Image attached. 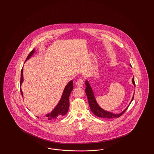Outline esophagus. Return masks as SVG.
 <instances>
[{"label":"esophagus","mask_w":154,"mask_h":154,"mask_svg":"<svg viewBox=\"0 0 154 154\" xmlns=\"http://www.w3.org/2000/svg\"><path fill=\"white\" fill-rule=\"evenodd\" d=\"M84 85V81L82 79H79V80L77 81L76 82V85L79 87H81Z\"/></svg>","instance_id":"34e87169"}]
</instances>
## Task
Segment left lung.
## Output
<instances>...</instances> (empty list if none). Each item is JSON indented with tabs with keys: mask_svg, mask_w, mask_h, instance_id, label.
<instances>
[{
	"mask_svg": "<svg viewBox=\"0 0 154 154\" xmlns=\"http://www.w3.org/2000/svg\"><path fill=\"white\" fill-rule=\"evenodd\" d=\"M130 66H131V67H132L131 64H130ZM132 83H133V84L134 85V86L135 87L134 77L132 79ZM85 85H86L85 92H86V94L87 96L90 109L91 110V111L93 112V114L94 115H95L96 116L98 117L102 118H108V119L119 117L120 116H121L126 111V110L128 109V107L129 106L130 104L133 101V98H134V94H133L132 100L129 103V104L128 105V106L123 111H122L119 114H114V113H112V112H109V111L103 110L99 106V105L97 104V103L96 102V100L95 97V95H94L92 88H91V86L90 84L89 83L88 81L87 80L85 81Z\"/></svg>",
	"mask_w": 154,
	"mask_h": 154,
	"instance_id": "8db88e82",
	"label": "left lung"
}]
</instances>
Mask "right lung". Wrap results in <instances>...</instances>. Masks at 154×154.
Returning <instances> with one entry per match:
<instances>
[{"label": "right lung", "instance_id": "obj_1", "mask_svg": "<svg viewBox=\"0 0 154 154\" xmlns=\"http://www.w3.org/2000/svg\"><path fill=\"white\" fill-rule=\"evenodd\" d=\"M35 52V49H33L30 52L28 57L26 59L25 62L27 60L29 59L34 54ZM23 81V67H22L21 73V80H20V91H21L22 97L23 95V92L21 89V84ZM73 81L71 80L68 82V84L65 87L63 94L62 95L60 99L58 104L56 106V107L54 109V110H52L50 113H48L45 115L46 117L48 118V120H55L59 118L62 117L63 116L66 115L69 107V96L73 90Z\"/></svg>", "mask_w": 154, "mask_h": 154}]
</instances>
